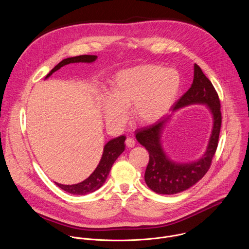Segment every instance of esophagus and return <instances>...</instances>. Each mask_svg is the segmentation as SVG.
I'll return each mask as SVG.
<instances>
[{
    "instance_id": "34e87169",
    "label": "esophagus",
    "mask_w": 249,
    "mask_h": 249,
    "mask_svg": "<svg viewBox=\"0 0 249 249\" xmlns=\"http://www.w3.org/2000/svg\"><path fill=\"white\" fill-rule=\"evenodd\" d=\"M125 144L128 148H133L135 147V140L133 138H127L125 141Z\"/></svg>"
}]
</instances>
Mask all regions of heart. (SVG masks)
I'll list each match as a JSON object with an SVG mask.
<instances>
[{
    "label": "heart",
    "mask_w": 249,
    "mask_h": 249,
    "mask_svg": "<svg viewBox=\"0 0 249 249\" xmlns=\"http://www.w3.org/2000/svg\"><path fill=\"white\" fill-rule=\"evenodd\" d=\"M179 87L180 78L172 69L144 64L121 70L110 81L109 98L103 99L104 117L119 125L125 120L124 111L131 108L136 122L154 124L170 109Z\"/></svg>",
    "instance_id": "heart-1"
}]
</instances>
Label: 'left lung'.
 I'll return each mask as SVG.
<instances>
[{
    "mask_svg": "<svg viewBox=\"0 0 249 249\" xmlns=\"http://www.w3.org/2000/svg\"><path fill=\"white\" fill-rule=\"evenodd\" d=\"M192 104L207 105L213 117V128L205 154L191 162H176L163 151L161 135L171 114L136 134L139 143L149 152L150 160L145 172L146 184L158 194H177L196 184L210 168L217 151L222 125L221 103L218 93L201 68L194 64V79L190 89L172 106V113Z\"/></svg>",
    "mask_w": 249,
    "mask_h": 249,
    "instance_id": "8db88e82",
    "label": "left lung"
}]
</instances>
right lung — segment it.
<instances>
[{
    "instance_id": "right-lung-1",
    "label": "right lung",
    "mask_w": 249,
    "mask_h": 249,
    "mask_svg": "<svg viewBox=\"0 0 249 249\" xmlns=\"http://www.w3.org/2000/svg\"><path fill=\"white\" fill-rule=\"evenodd\" d=\"M96 59H97V56L95 55H81V56L64 59L50 71V73L45 77V79L49 78L54 72H56V71H58L65 65H68L71 63H92ZM125 140H126V137L122 135L120 137L110 140L107 144H105L103 148L102 157L98 165L86 180L78 184H72V185H64V184L55 182L56 185H58L64 191L73 195H87L89 193H92L96 191L104 184L114 161L124 152Z\"/></svg>"
}]
</instances>
